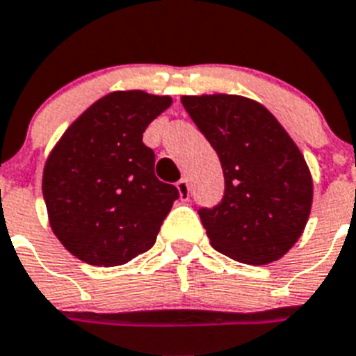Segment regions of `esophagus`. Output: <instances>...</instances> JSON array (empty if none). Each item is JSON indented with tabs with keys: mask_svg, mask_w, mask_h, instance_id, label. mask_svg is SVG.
Listing matches in <instances>:
<instances>
[{
	"mask_svg": "<svg viewBox=\"0 0 356 356\" xmlns=\"http://www.w3.org/2000/svg\"><path fill=\"white\" fill-rule=\"evenodd\" d=\"M177 190H179V195L183 201H186L188 197H190V184H188L186 179H181L177 183Z\"/></svg>",
	"mask_w": 356,
	"mask_h": 356,
	"instance_id": "1",
	"label": "esophagus"
}]
</instances>
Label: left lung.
Instances as JSON below:
<instances>
[{"label": "left lung", "instance_id": "8db88e82", "mask_svg": "<svg viewBox=\"0 0 356 356\" xmlns=\"http://www.w3.org/2000/svg\"><path fill=\"white\" fill-rule=\"evenodd\" d=\"M181 103L222 166V201L199 210L211 246L244 264L279 261L312 211V173L298 146L270 110L243 95H183Z\"/></svg>", "mask_w": 356, "mask_h": 356}]
</instances>
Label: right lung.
I'll list each match as a JSON object with an SVG mask.
<instances>
[{"label":"right lung","mask_w":356,"mask_h":356,"mask_svg":"<svg viewBox=\"0 0 356 356\" xmlns=\"http://www.w3.org/2000/svg\"><path fill=\"white\" fill-rule=\"evenodd\" d=\"M170 104V95L112 92L50 152L43 170L50 228L79 261L121 266L155 244L179 192L155 177V154L143 134Z\"/></svg>","instance_id":"add662e5"}]
</instances>
